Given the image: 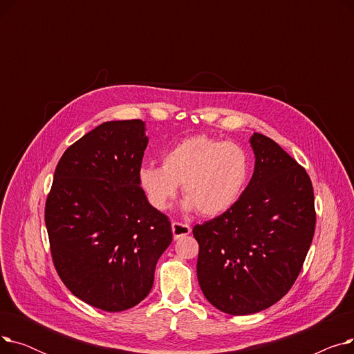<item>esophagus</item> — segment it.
I'll list each match as a JSON object with an SVG mask.
<instances>
[{"instance_id":"esophagus-1","label":"esophagus","mask_w":354,"mask_h":354,"mask_svg":"<svg viewBox=\"0 0 354 354\" xmlns=\"http://www.w3.org/2000/svg\"><path fill=\"white\" fill-rule=\"evenodd\" d=\"M172 234H174V238L178 239L180 236L191 234V227L188 224H183V222L174 221L172 222Z\"/></svg>"}]
</instances>
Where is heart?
Masks as SVG:
<instances>
[{
  "mask_svg": "<svg viewBox=\"0 0 354 354\" xmlns=\"http://www.w3.org/2000/svg\"><path fill=\"white\" fill-rule=\"evenodd\" d=\"M250 172L251 158L243 146L199 135L167 149L162 166L143 165L139 180L151 205L159 211L167 208L182 183L185 208L214 216L235 205Z\"/></svg>",
  "mask_w": 354,
  "mask_h": 354,
  "instance_id": "1",
  "label": "heart"
}]
</instances>
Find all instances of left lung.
<instances>
[{
    "instance_id": "left-lung-1",
    "label": "left lung",
    "mask_w": 354,
    "mask_h": 354,
    "mask_svg": "<svg viewBox=\"0 0 354 354\" xmlns=\"http://www.w3.org/2000/svg\"><path fill=\"white\" fill-rule=\"evenodd\" d=\"M255 169L248 187L219 216L198 224V281L218 310L263 311L290 291L315 230L307 171L272 139L254 133Z\"/></svg>"
}]
</instances>
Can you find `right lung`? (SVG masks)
Wrapping results in <instances>:
<instances>
[{"label":"right lung","instance_id":"right-lung-1","mask_svg":"<svg viewBox=\"0 0 354 354\" xmlns=\"http://www.w3.org/2000/svg\"><path fill=\"white\" fill-rule=\"evenodd\" d=\"M146 146L140 119L102 123L67 147L47 195L55 271L74 295L104 311L145 299L172 243L169 218L140 188Z\"/></svg>","mask_w":354,"mask_h":354}]
</instances>
